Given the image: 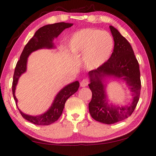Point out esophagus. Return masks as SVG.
<instances>
[{"label": "esophagus", "instance_id": "esophagus-1", "mask_svg": "<svg viewBox=\"0 0 156 156\" xmlns=\"http://www.w3.org/2000/svg\"><path fill=\"white\" fill-rule=\"evenodd\" d=\"M89 84V80L87 79H83V80L80 82V86L83 87H87Z\"/></svg>", "mask_w": 156, "mask_h": 156}]
</instances>
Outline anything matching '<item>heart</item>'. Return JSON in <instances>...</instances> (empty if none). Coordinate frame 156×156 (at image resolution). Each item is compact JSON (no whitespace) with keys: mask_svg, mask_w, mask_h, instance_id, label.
<instances>
[{"mask_svg":"<svg viewBox=\"0 0 156 156\" xmlns=\"http://www.w3.org/2000/svg\"><path fill=\"white\" fill-rule=\"evenodd\" d=\"M113 49L112 36L105 31L84 29L72 36L69 49L84 54V64L89 69L99 67L109 59Z\"/></svg>","mask_w":156,"mask_h":156,"instance_id":"obj_1","label":"heart"}]
</instances>
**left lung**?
Segmentation results:
<instances>
[{
  "mask_svg": "<svg viewBox=\"0 0 156 156\" xmlns=\"http://www.w3.org/2000/svg\"><path fill=\"white\" fill-rule=\"evenodd\" d=\"M114 41V48L111 57L97 69L89 72V89L92 98L89 103L91 117L96 121L111 125L129 117L138 104L141 89L140 72L138 60L130 43L113 26H109ZM105 77H113L125 80L132 92L133 100L129 106L120 107L107 104Z\"/></svg>",
  "mask_w": 156,
  "mask_h": 156,
  "instance_id": "8db88e82",
  "label": "left lung"
}]
</instances>
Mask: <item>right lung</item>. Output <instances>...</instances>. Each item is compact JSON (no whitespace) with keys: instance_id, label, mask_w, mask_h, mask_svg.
Listing matches in <instances>:
<instances>
[{"instance_id":"1","label":"right lung","mask_w":156,"mask_h":156,"mask_svg":"<svg viewBox=\"0 0 156 156\" xmlns=\"http://www.w3.org/2000/svg\"><path fill=\"white\" fill-rule=\"evenodd\" d=\"M72 23H57L51 25H44L43 27L38 29L36 31L34 36L31 38L30 41L25 46L23 51L20 56V59L17 62L16 66L15 67L14 76H13L12 83V94L16 101V105L17 106V98L15 96L16 87L18 84V79L23 73L27 69V62L28 56L31 52L36 50L47 48H54V45L53 43V40L54 38H57L63 30L65 29L72 27ZM80 84L78 81H75L73 83L69 84L60 90L56 95V98L53 102L51 107L43 114L39 115H30L23 113L18 109L20 114L22 115L25 120L29 122L37 125H49L54 123L60 117L63 109L65 107V104L67 100L73 94L78 91Z\"/></svg>"}]
</instances>
